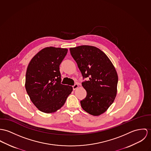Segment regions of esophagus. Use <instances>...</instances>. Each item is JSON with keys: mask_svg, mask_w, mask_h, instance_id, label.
<instances>
[{"mask_svg": "<svg viewBox=\"0 0 151 151\" xmlns=\"http://www.w3.org/2000/svg\"><path fill=\"white\" fill-rule=\"evenodd\" d=\"M78 87H79V85H78V84H74V85L72 86V88H73V90H75V89H76L77 88H78Z\"/></svg>", "mask_w": 151, "mask_h": 151, "instance_id": "esophagus-1", "label": "esophagus"}]
</instances>
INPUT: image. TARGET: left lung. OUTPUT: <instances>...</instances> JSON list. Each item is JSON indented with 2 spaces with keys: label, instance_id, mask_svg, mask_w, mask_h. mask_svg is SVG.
<instances>
[{
  "label": "left lung",
  "instance_id": "obj_1",
  "mask_svg": "<svg viewBox=\"0 0 151 151\" xmlns=\"http://www.w3.org/2000/svg\"><path fill=\"white\" fill-rule=\"evenodd\" d=\"M83 79L82 83L87 96L81 101L82 108L93 116L104 113L114 102L116 96L117 72L107 55L99 49L83 45L70 48Z\"/></svg>",
  "mask_w": 151,
  "mask_h": 151
}]
</instances>
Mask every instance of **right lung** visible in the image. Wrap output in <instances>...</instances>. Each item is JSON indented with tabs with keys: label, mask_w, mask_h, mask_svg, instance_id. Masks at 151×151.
Masks as SVG:
<instances>
[{
	"label": "right lung",
	"mask_w": 151,
	"mask_h": 151,
	"mask_svg": "<svg viewBox=\"0 0 151 151\" xmlns=\"http://www.w3.org/2000/svg\"><path fill=\"white\" fill-rule=\"evenodd\" d=\"M68 49L48 47L38 52L28 64L25 89L35 106L50 114L60 109L72 91V87L61 83L60 65Z\"/></svg>",
	"instance_id": "right-lung-1"
}]
</instances>
